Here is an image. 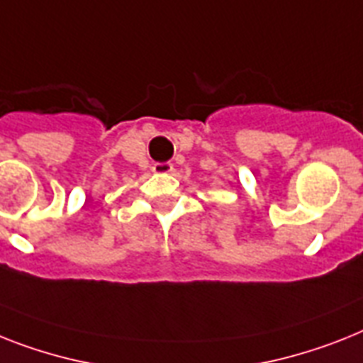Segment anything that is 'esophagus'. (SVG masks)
I'll list each match as a JSON object with an SVG mask.
<instances>
[{
  "label": "esophagus",
  "instance_id": "1",
  "mask_svg": "<svg viewBox=\"0 0 363 363\" xmlns=\"http://www.w3.org/2000/svg\"><path fill=\"white\" fill-rule=\"evenodd\" d=\"M152 170H154L155 174H170V172L174 170V164L172 163H155L154 167H152Z\"/></svg>",
  "mask_w": 363,
  "mask_h": 363
}]
</instances>
